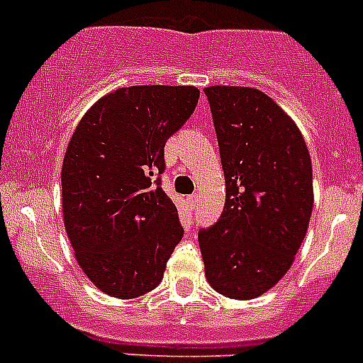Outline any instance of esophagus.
Here are the masks:
<instances>
[{"instance_id": "34e87169", "label": "esophagus", "mask_w": 363, "mask_h": 363, "mask_svg": "<svg viewBox=\"0 0 363 363\" xmlns=\"http://www.w3.org/2000/svg\"><path fill=\"white\" fill-rule=\"evenodd\" d=\"M196 202H199V195H196V193H193V195H189V196H188V203H189V207L195 208Z\"/></svg>"}]
</instances>
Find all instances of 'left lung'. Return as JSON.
Masks as SVG:
<instances>
[{"instance_id":"8db88e82","label":"left lung","mask_w":363,"mask_h":363,"mask_svg":"<svg viewBox=\"0 0 363 363\" xmlns=\"http://www.w3.org/2000/svg\"><path fill=\"white\" fill-rule=\"evenodd\" d=\"M225 172L218 221L199 232L205 277L230 298L250 300L294 263L313 212V167L302 133L272 98L252 87L203 89Z\"/></svg>"}]
</instances>
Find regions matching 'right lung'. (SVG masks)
Returning <instances> with one entry per match:
<instances>
[{
	"label": "right lung",
	"instance_id": "obj_1",
	"mask_svg": "<svg viewBox=\"0 0 363 363\" xmlns=\"http://www.w3.org/2000/svg\"><path fill=\"white\" fill-rule=\"evenodd\" d=\"M193 86H133L80 119L63 161L65 228L96 288L135 298L161 283L184 228L161 188L164 144L195 112Z\"/></svg>",
	"mask_w": 363,
	"mask_h": 363
}]
</instances>
